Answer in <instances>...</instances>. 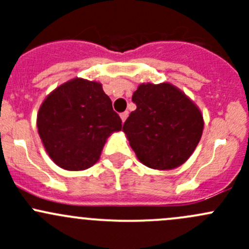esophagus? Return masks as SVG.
Here are the masks:
<instances>
[{
	"label": "esophagus",
	"mask_w": 249,
	"mask_h": 249,
	"mask_svg": "<svg viewBox=\"0 0 249 249\" xmlns=\"http://www.w3.org/2000/svg\"><path fill=\"white\" fill-rule=\"evenodd\" d=\"M127 115H129V112H123V113H120V118H122V122L123 123H125V120H126V118H127Z\"/></svg>",
	"instance_id": "1"
}]
</instances>
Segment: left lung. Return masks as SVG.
Here are the masks:
<instances>
[{"mask_svg": "<svg viewBox=\"0 0 249 249\" xmlns=\"http://www.w3.org/2000/svg\"><path fill=\"white\" fill-rule=\"evenodd\" d=\"M137 108L123 131L137 159L154 170H172L184 164L202 136L199 107L171 83H142L132 95Z\"/></svg>", "mask_w": 249, "mask_h": 249, "instance_id": "1", "label": "left lung"}]
</instances>
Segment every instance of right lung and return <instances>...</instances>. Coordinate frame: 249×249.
Returning <instances> with one entry per match:
<instances>
[{
	"label": "right lung",
	"instance_id": "right-lung-1",
	"mask_svg": "<svg viewBox=\"0 0 249 249\" xmlns=\"http://www.w3.org/2000/svg\"><path fill=\"white\" fill-rule=\"evenodd\" d=\"M37 127L57 166L82 171L99 161L107 139L122 130V119L101 83L77 77L44 99L37 113Z\"/></svg>",
	"mask_w": 249,
	"mask_h": 249
}]
</instances>
